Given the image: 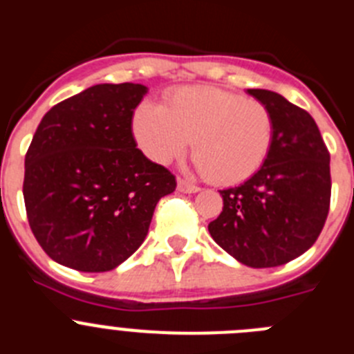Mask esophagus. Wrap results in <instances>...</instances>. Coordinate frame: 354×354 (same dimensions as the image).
<instances>
[{
  "mask_svg": "<svg viewBox=\"0 0 354 354\" xmlns=\"http://www.w3.org/2000/svg\"><path fill=\"white\" fill-rule=\"evenodd\" d=\"M177 187H179V192H183V193H198L200 192L198 186H195V184H192V183H187V180H184V179L177 180Z\"/></svg>",
  "mask_w": 354,
  "mask_h": 354,
  "instance_id": "1",
  "label": "esophagus"
}]
</instances>
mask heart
<instances>
[{
	"label": "heart",
	"mask_w": 354,
	"mask_h": 354,
	"mask_svg": "<svg viewBox=\"0 0 354 354\" xmlns=\"http://www.w3.org/2000/svg\"><path fill=\"white\" fill-rule=\"evenodd\" d=\"M134 136L152 161L168 165L193 140L196 168L214 183L250 179L270 156L273 115L262 102L214 86H183L165 104L143 102L133 118Z\"/></svg>",
	"instance_id": "heart-1"
}]
</instances>
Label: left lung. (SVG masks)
Wrapping results in <instances>:
<instances>
[{
    "instance_id": "left-lung-1",
    "label": "left lung",
    "mask_w": 354,
    "mask_h": 354,
    "mask_svg": "<svg viewBox=\"0 0 354 354\" xmlns=\"http://www.w3.org/2000/svg\"><path fill=\"white\" fill-rule=\"evenodd\" d=\"M270 109L274 136L259 171L220 192L223 211L209 223L212 239L241 264L274 268L310 248L330 209V152L314 118L271 90L250 88Z\"/></svg>"
}]
</instances>
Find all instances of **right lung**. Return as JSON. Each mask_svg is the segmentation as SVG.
Masks as SVG:
<instances>
[{
  "instance_id": "add662e5",
  "label": "right lung",
  "mask_w": 354,
  "mask_h": 354,
  "mask_svg": "<svg viewBox=\"0 0 354 354\" xmlns=\"http://www.w3.org/2000/svg\"><path fill=\"white\" fill-rule=\"evenodd\" d=\"M147 86L102 83L53 106L24 158L31 232L49 257L83 273L115 270L145 241L175 177L136 149L133 115Z\"/></svg>"
}]
</instances>
